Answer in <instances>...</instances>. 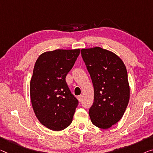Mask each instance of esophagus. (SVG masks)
Masks as SVG:
<instances>
[{"label":"esophagus","instance_id":"obj_1","mask_svg":"<svg viewBox=\"0 0 153 153\" xmlns=\"http://www.w3.org/2000/svg\"><path fill=\"white\" fill-rule=\"evenodd\" d=\"M82 98H83V96H82V95H80L79 96H77V99H78L79 102H81V101L82 100Z\"/></svg>","mask_w":153,"mask_h":153}]
</instances>
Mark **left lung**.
<instances>
[{
  "label": "left lung",
  "mask_w": 153,
  "mask_h": 153,
  "mask_svg": "<svg viewBox=\"0 0 153 153\" xmlns=\"http://www.w3.org/2000/svg\"><path fill=\"white\" fill-rule=\"evenodd\" d=\"M81 53L94 89V100L89 110L91 121L107 129L122 118L128 105L130 88L126 66L116 54L100 47L81 49Z\"/></svg>",
  "instance_id": "1"
}]
</instances>
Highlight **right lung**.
<instances>
[{"label":"right lung","mask_w":153,"mask_h":153,"mask_svg":"<svg viewBox=\"0 0 153 153\" xmlns=\"http://www.w3.org/2000/svg\"><path fill=\"white\" fill-rule=\"evenodd\" d=\"M80 49H57L37 58L30 82V96L35 114L42 124L62 131L72 123L79 101L65 81L79 57Z\"/></svg>","instance_id":"obj_1"}]
</instances>
